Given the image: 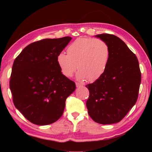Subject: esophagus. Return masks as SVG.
I'll return each mask as SVG.
<instances>
[{"mask_svg":"<svg viewBox=\"0 0 152 152\" xmlns=\"http://www.w3.org/2000/svg\"><path fill=\"white\" fill-rule=\"evenodd\" d=\"M82 86V84H80V83H79V82H76V86L77 87H80Z\"/></svg>","mask_w":152,"mask_h":152,"instance_id":"34e87169","label":"esophagus"}]
</instances>
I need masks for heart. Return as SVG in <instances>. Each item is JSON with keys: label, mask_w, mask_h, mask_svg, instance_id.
<instances>
[{"label": "heart", "mask_w": 152, "mask_h": 152, "mask_svg": "<svg viewBox=\"0 0 152 152\" xmlns=\"http://www.w3.org/2000/svg\"><path fill=\"white\" fill-rule=\"evenodd\" d=\"M67 55L59 53L57 62L62 74L71 77L79 70L77 77L80 80L95 82L105 72L110 58L109 45L101 39L80 37L67 48Z\"/></svg>", "instance_id": "b5f03b06"}]
</instances>
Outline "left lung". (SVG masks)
Returning a JSON list of instances; mask_svg holds the SVG:
<instances>
[{
	"label": "left lung",
	"instance_id": "left-lung-1",
	"mask_svg": "<svg viewBox=\"0 0 152 152\" xmlns=\"http://www.w3.org/2000/svg\"><path fill=\"white\" fill-rule=\"evenodd\" d=\"M96 37L109 45L110 58L104 74L86 87V107L90 117L102 124L117 123L136 104L141 82L136 56L119 37L101 34Z\"/></svg>",
	"mask_w": 152,
	"mask_h": 152
}]
</instances>
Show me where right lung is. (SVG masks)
Listing matches in <instances>:
<instances>
[{"label":"right lung","mask_w":152,"mask_h":152,"mask_svg":"<svg viewBox=\"0 0 152 152\" xmlns=\"http://www.w3.org/2000/svg\"><path fill=\"white\" fill-rule=\"evenodd\" d=\"M72 38L45 39L30 43L14 60L10 88L15 107L27 120L47 125L59 119L74 82L61 73L57 57Z\"/></svg>","instance_id":"obj_1"}]
</instances>
